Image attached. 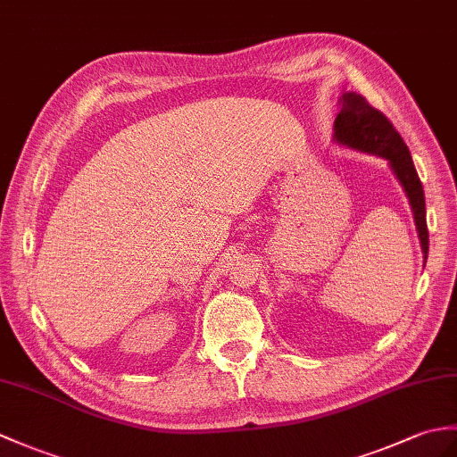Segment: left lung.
Listing matches in <instances>:
<instances>
[{
    "mask_svg": "<svg viewBox=\"0 0 457 457\" xmlns=\"http://www.w3.org/2000/svg\"><path fill=\"white\" fill-rule=\"evenodd\" d=\"M341 112L335 119L333 140L350 150L384 157L391 171L397 177L399 185L405 190L409 206L415 218L420 249L424 261L428 257V228H427V204H424V190L417 175L415 163L407 144L403 142L394 124L387 120L384 112L374 109L362 95L356 91H343Z\"/></svg>",
    "mask_w": 457,
    "mask_h": 457,
    "instance_id": "1",
    "label": "left lung"
}]
</instances>
